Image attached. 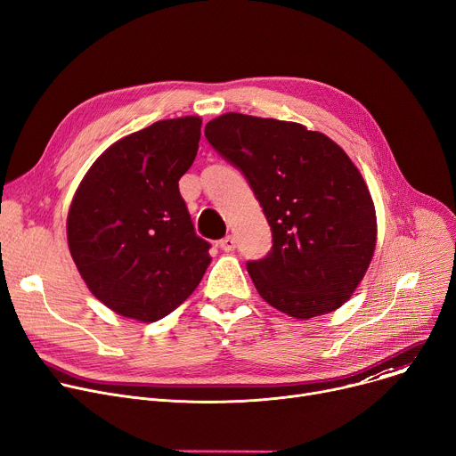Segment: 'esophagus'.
Masks as SVG:
<instances>
[{
  "label": "esophagus",
  "mask_w": 456,
  "mask_h": 456,
  "mask_svg": "<svg viewBox=\"0 0 456 456\" xmlns=\"http://www.w3.org/2000/svg\"><path fill=\"white\" fill-rule=\"evenodd\" d=\"M220 248H222L225 253L234 251V248H236V240H234V236H232V234H227L225 238H222V240H220Z\"/></svg>",
  "instance_id": "1"
}]
</instances>
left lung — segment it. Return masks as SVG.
<instances>
[{
    "mask_svg": "<svg viewBox=\"0 0 456 456\" xmlns=\"http://www.w3.org/2000/svg\"><path fill=\"white\" fill-rule=\"evenodd\" d=\"M205 137L244 174L271 227V251L248 262L260 297L295 319L343 306L376 248L374 203L345 150L302 125L244 113L212 118Z\"/></svg>",
    "mask_w": 456,
    "mask_h": 456,
    "instance_id": "1",
    "label": "left lung"
}]
</instances>
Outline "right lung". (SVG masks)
<instances>
[{"instance_id":"add662e5","label":"right lung","mask_w":456,"mask_h":456,"mask_svg":"<svg viewBox=\"0 0 456 456\" xmlns=\"http://www.w3.org/2000/svg\"><path fill=\"white\" fill-rule=\"evenodd\" d=\"M200 117L158 120L91 165L68 215L80 277L115 314L154 322L192 295L210 264L179 177L198 154Z\"/></svg>"}]
</instances>
